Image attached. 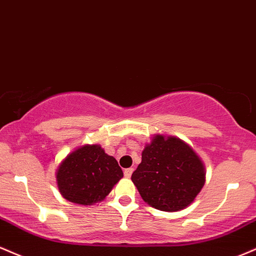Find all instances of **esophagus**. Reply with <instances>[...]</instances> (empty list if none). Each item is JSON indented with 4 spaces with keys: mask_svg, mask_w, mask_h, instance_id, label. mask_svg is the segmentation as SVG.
Masks as SVG:
<instances>
[{
    "mask_svg": "<svg viewBox=\"0 0 256 256\" xmlns=\"http://www.w3.org/2000/svg\"><path fill=\"white\" fill-rule=\"evenodd\" d=\"M133 171H134L133 168H128V169H126L124 170V177H126V178H130Z\"/></svg>",
    "mask_w": 256,
    "mask_h": 256,
    "instance_id": "34e87169",
    "label": "esophagus"
}]
</instances>
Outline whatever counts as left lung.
I'll use <instances>...</instances> for the list:
<instances>
[{"mask_svg":"<svg viewBox=\"0 0 256 256\" xmlns=\"http://www.w3.org/2000/svg\"><path fill=\"white\" fill-rule=\"evenodd\" d=\"M205 176V165L188 144L158 134L144 148L132 181L150 206L176 212L193 202Z\"/></svg>","mask_w":256,"mask_h":256,"instance_id":"obj_1","label":"left lung"}]
</instances>
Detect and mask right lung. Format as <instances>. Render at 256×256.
Instances as JSON below:
<instances>
[{
    "label": "right lung",
    "instance_id": "obj_1",
    "mask_svg": "<svg viewBox=\"0 0 256 256\" xmlns=\"http://www.w3.org/2000/svg\"><path fill=\"white\" fill-rule=\"evenodd\" d=\"M123 177L122 169L100 145H84L62 160L56 171L60 193L78 205L103 201Z\"/></svg>",
    "mask_w": 256,
    "mask_h": 256
}]
</instances>
